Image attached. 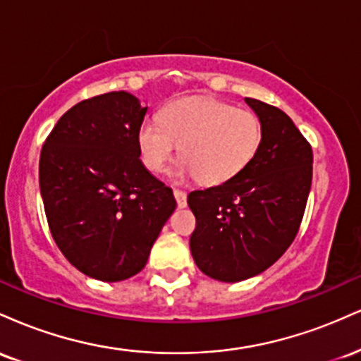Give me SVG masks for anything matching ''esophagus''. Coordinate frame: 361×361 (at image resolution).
Segmentation results:
<instances>
[{"mask_svg":"<svg viewBox=\"0 0 361 361\" xmlns=\"http://www.w3.org/2000/svg\"><path fill=\"white\" fill-rule=\"evenodd\" d=\"M173 195H175L176 204H178V207H180V209H183V207H186V193L183 192V190L175 188V190H173Z\"/></svg>","mask_w":361,"mask_h":361,"instance_id":"34e87169","label":"esophagus"}]
</instances>
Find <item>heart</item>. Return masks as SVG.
<instances>
[{"instance_id":"1","label":"heart","mask_w":361,"mask_h":361,"mask_svg":"<svg viewBox=\"0 0 361 361\" xmlns=\"http://www.w3.org/2000/svg\"><path fill=\"white\" fill-rule=\"evenodd\" d=\"M261 122L247 109L205 97H190L168 103L159 122L144 120L137 130V146L144 166L163 173L180 146L178 180L197 176L204 185H221L238 176L261 144Z\"/></svg>"}]
</instances>
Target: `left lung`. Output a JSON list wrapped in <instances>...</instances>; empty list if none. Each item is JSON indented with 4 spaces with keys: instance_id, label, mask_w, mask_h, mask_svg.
<instances>
[{
    "instance_id": "8db88e82",
    "label": "left lung",
    "mask_w": 361,
    "mask_h": 361,
    "mask_svg": "<svg viewBox=\"0 0 361 361\" xmlns=\"http://www.w3.org/2000/svg\"><path fill=\"white\" fill-rule=\"evenodd\" d=\"M261 122V144L226 183L195 190L197 219L190 250L197 267L219 281H241L270 268L293 243L312 183V147L285 111L244 98Z\"/></svg>"
}]
</instances>
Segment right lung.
Masks as SVG:
<instances>
[{
    "mask_svg": "<svg viewBox=\"0 0 361 361\" xmlns=\"http://www.w3.org/2000/svg\"><path fill=\"white\" fill-rule=\"evenodd\" d=\"M146 111L127 91L88 98L57 120L40 151L49 229L66 259L91 279L137 275L176 209L173 190L139 159Z\"/></svg>",
    "mask_w": 361,
    "mask_h": 361,
    "instance_id": "obj_1",
    "label": "right lung"
}]
</instances>
